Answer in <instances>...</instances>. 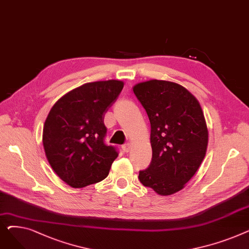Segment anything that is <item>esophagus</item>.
Returning <instances> with one entry per match:
<instances>
[{
    "label": "esophagus",
    "instance_id": "obj_1",
    "mask_svg": "<svg viewBox=\"0 0 249 249\" xmlns=\"http://www.w3.org/2000/svg\"><path fill=\"white\" fill-rule=\"evenodd\" d=\"M122 150L124 151V152H129V150H130V143H125V144H123L122 145Z\"/></svg>",
    "mask_w": 249,
    "mask_h": 249
}]
</instances>
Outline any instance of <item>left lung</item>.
<instances>
[{
  "label": "left lung",
  "mask_w": 249,
  "mask_h": 249,
  "mask_svg": "<svg viewBox=\"0 0 249 249\" xmlns=\"http://www.w3.org/2000/svg\"><path fill=\"white\" fill-rule=\"evenodd\" d=\"M133 91L151 127L152 160L139 172V180L159 195H173L185 188L206 155L209 136L200 103L186 88L167 81L139 83Z\"/></svg>",
  "instance_id": "left-lung-1"
}]
</instances>
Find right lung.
<instances>
[{
    "instance_id": "1",
    "label": "right lung",
    "mask_w": 249,
    "mask_h": 249,
    "mask_svg": "<svg viewBox=\"0 0 249 249\" xmlns=\"http://www.w3.org/2000/svg\"><path fill=\"white\" fill-rule=\"evenodd\" d=\"M123 87L116 80L87 83L51 108L43 127V147L52 169L71 187L84 188L109 175L118 151L105 144L104 117Z\"/></svg>"
}]
</instances>
